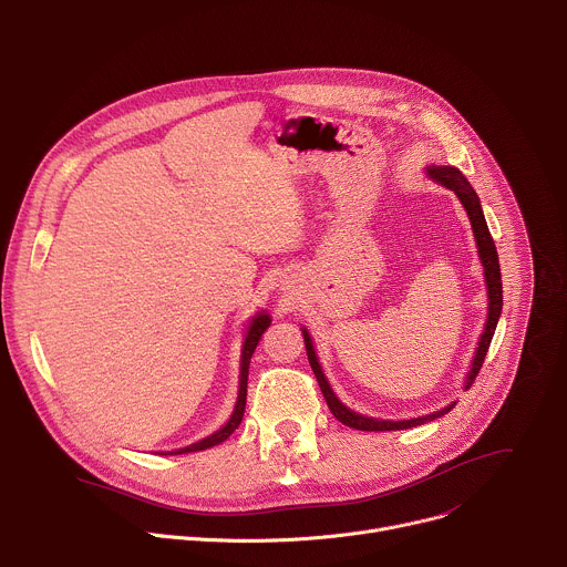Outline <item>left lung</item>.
<instances>
[{
  "label": "left lung",
  "instance_id": "1",
  "mask_svg": "<svg viewBox=\"0 0 567 567\" xmlns=\"http://www.w3.org/2000/svg\"><path fill=\"white\" fill-rule=\"evenodd\" d=\"M425 174L427 178H432L434 183L443 185L445 189L454 192L456 198L461 200L463 210H466L468 219H471V228H473V235H475V244H477V255H480V262H482V269H484V282H486V296H488V312H486V323H484V332L480 334V341H477V348H475V354L471 359V369L466 373V380H463V389H471L482 364H484V357L488 352V346H491V339L495 334V328H497V321H499V315H502V274H499V260H497V248H495V241L488 233V226H486V219H484V210H482V203H480V196L477 192L473 189V185L468 183V178L463 176L456 167H445V165H430L425 167ZM302 332V339H305V348H307V359H310V367L317 375V382L321 386V393L332 411V416L352 427V430H362V432H395V430H409V427H416V425H423V423H430V421H436L441 416H445L447 411L456 404L450 402L445 406H441L439 411H432V414H425V416H419V419H402V421H384V419H373V416H364V414H357V411H352L350 406H346L339 395L332 391L326 373H323V367L319 362V354H317V348H315V341H312V334L307 332V328H300Z\"/></svg>",
  "mask_w": 567,
  "mask_h": 567
}]
</instances>
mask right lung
I'll return each mask as SVG.
<instances>
[{"instance_id": "1", "label": "right lung", "mask_w": 567, "mask_h": 567, "mask_svg": "<svg viewBox=\"0 0 567 567\" xmlns=\"http://www.w3.org/2000/svg\"><path fill=\"white\" fill-rule=\"evenodd\" d=\"M271 326V317L267 310H260L255 312L250 319H248V326H246V332H244V341H241V354H239V389H237V400H235V406H233V414L230 419L213 434H208L205 439H198L185 447H176V450H167V452H161V454H187V452H198V450H208V447H215L219 443H224L241 423V416H244V406H246V386H248V367H250V357L257 348V343H260L265 330Z\"/></svg>"}]
</instances>
